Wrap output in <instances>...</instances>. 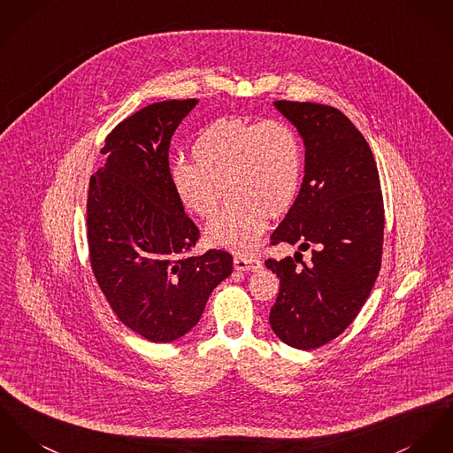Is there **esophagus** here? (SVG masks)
<instances>
[{
  "label": "esophagus",
  "mask_w": 453,
  "mask_h": 453,
  "mask_svg": "<svg viewBox=\"0 0 453 453\" xmlns=\"http://www.w3.org/2000/svg\"><path fill=\"white\" fill-rule=\"evenodd\" d=\"M234 267H236V271H251V273H255V271H260V269H262V264H260V260H257V258L236 257V258H234Z\"/></svg>",
  "instance_id": "34e87169"
}]
</instances>
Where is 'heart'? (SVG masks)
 Instances as JSON below:
<instances>
[{"instance_id": "1", "label": "heart", "mask_w": 453, "mask_h": 453, "mask_svg": "<svg viewBox=\"0 0 453 453\" xmlns=\"http://www.w3.org/2000/svg\"><path fill=\"white\" fill-rule=\"evenodd\" d=\"M191 153L195 160L169 167L179 203L210 219L227 186L236 203L210 222L207 242L238 253L255 250L269 211H286L298 196L303 150L296 131L279 119H219L193 141Z\"/></svg>"}]
</instances>
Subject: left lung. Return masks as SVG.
I'll use <instances>...</instances> for the list:
<instances>
[{
	"instance_id": "8db88e82",
	"label": "left lung",
	"mask_w": 453,
	"mask_h": 453,
	"mask_svg": "<svg viewBox=\"0 0 453 453\" xmlns=\"http://www.w3.org/2000/svg\"><path fill=\"white\" fill-rule=\"evenodd\" d=\"M274 106L303 140L305 175L271 243L300 244L311 257L265 260L279 278L269 322L286 345L319 349L353 322L380 274V174L367 141L338 108L286 100Z\"/></svg>"
}]
</instances>
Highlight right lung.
I'll use <instances>...</instances> for the list:
<instances>
[{
  "mask_svg": "<svg viewBox=\"0 0 453 453\" xmlns=\"http://www.w3.org/2000/svg\"><path fill=\"white\" fill-rule=\"evenodd\" d=\"M198 100L148 104L104 140V167L88 191V243L95 278L111 311L153 343L191 331L210 293L233 273V257H189L198 227L169 177V146Z\"/></svg>",
  "mask_w": 453,
  "mask_h": 453,
  "instance_id": "add662e5",
  "label": "right lung"
}]
</instances>
